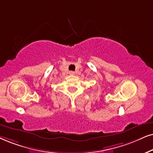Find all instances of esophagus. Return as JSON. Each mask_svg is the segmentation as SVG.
Listing matches in <instances>:
<instances>
[{
  "mask_svg": "<svg viewBox=\"0 0 153 153\" xmlns=\"http://www.w3.org/2000/svg\"><path fill=\"white\" fill-rule=\"evenodd\" d=\"M69 74H70L71 75H75V72L74 71H70V72H69Z\"/></svg>",
  "mask_w": 153,
  "mask_h": 153,
  "instance_id": "1",
  "label": "esophagus"
}]
</instances>
